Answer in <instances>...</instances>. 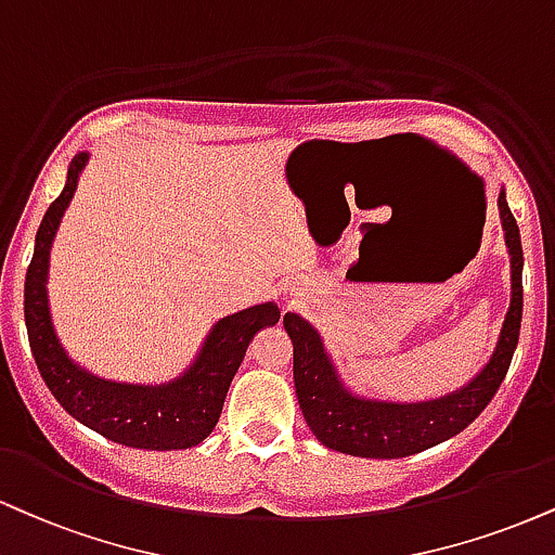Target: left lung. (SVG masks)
<instances>
[{
	"label": "left lung",
	"instance_id": "8db88e82",
	"mask_svg": "<svg viewBox=\"0 0 555 555\" xmlns=\"http://www.w3.org/2000/svg\"><path fill=\"white\" fill-rule=\"evenodd\" d=\"M504 240L512 256V302L502 336L489 364L470 385L429 403H379L351 396L333 370L318 331L295 312L284 315V328L295 346V387L299 409L312 434L331 450L353 457H409L455 437L476 422L496 396L512 364L522 323V243L517 219L512 217L504 191L499 193Z\"/></svg>",
	"mask_w": 555,
	"mask_h": 555
}]
</instances>
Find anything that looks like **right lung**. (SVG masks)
<instances>
[{
	"instance_id": "right-lung-1",
	"label": "right lung",
	"mask_w": 555,
	"mask_h": 555,
	"mask_svg": "<svg viewBox=\"0 0 555 555\" xmlns=\"http://www.w3.org/2000/svg\"><path fill=\"white\" fill-rule=\"evenodd\" d=\"M85 163L87 152L72 159L62 196L49 206L38 227L36 250L25 273V325L30 351L51 396L79 424L103 434L111 442L137 450H189L204 442L217 426L227 390L248 351L250 338L263 325L279 323L282 312L273 302H266L222 318L211 328L196 364L168 385L108 383L77 366L53 333L46 276L53 235L75 196Z\"/></svg>"
}]
</instances>
